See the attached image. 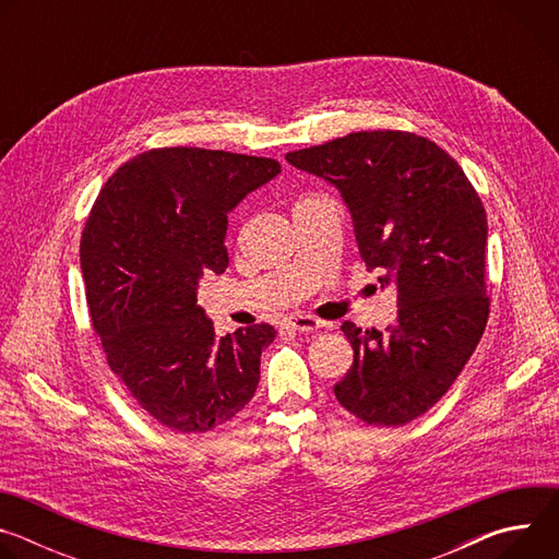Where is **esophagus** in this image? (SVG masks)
Instances as JSON below:
<instances>
[{"label": "esophagus", "mask_w": 559, "mask_h": 559, "mask_svg": "<svg viewBox=\"0 0 559 559\" xmlns=\"http://www.w3.org/2000/svg\"><path fill=\"white\" fill-rule=\"evenodd\" d=\"M283 328L294 330V332H313V330H318V328H323V323L318 321V318H313V316H307V313H294V316L285 318Z\"/></svg>", "instance_id": "34e87169"}]
</instances>
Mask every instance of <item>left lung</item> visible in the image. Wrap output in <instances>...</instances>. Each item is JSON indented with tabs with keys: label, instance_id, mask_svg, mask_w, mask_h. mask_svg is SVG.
I'll use <instances>...</instances> for the list:
<instances>
[{
	"label": "left lung",
	"instance_id": "8db88e82",
	"mask_svg": "<svg viewBox=\"0 0 559 559\" xmlns=\"http://www.w3.org/2000/svg\"><path fill=\"white\" fill-rule=\"evenodd\" d=\"M285 158L341 190L367 270L397 289L384 332L341 325L354 362L334 384L338 403L373 427L407 425L449 391L487 328L485 205L455 158L414 132H352Z\"/></svg>",
	"mask_w": 559,
	"mask_h": 559
}]
</instances>
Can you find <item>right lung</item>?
I'll return each mask as SVG.
<instances>
[{
  "label": "right lung",
  "mask_w": 559,
  "mask_h": 559,
  "mask_svg": "<svg viewBox=\"0 0 559 559\" xmlns=\"http://www.w3.org/2000/svg\"><path fill=\"white\" fill-rule=\"evenodd\" d=\"M278 173L265 156L156 147L126 162L88 214L79 257L93 328L112 373L173 431L229 423L259 386L276 330L216 336L197 287L229 263L227 212Z\"/></svg>",
  "instance_id": "right-lung-1"
}]
</instances>
